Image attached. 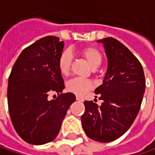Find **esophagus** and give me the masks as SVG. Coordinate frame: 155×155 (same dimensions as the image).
I'll return each mask as SVG.
<instances>
[{
	"label": "esophagus",
	"instance_id": "1",
	"mask_svg": "<svg viewBox=\"0 0 155 155\" xmlns=\"http://www.w3.org/2000/svg\"><path fill=\"white\" fill-rule=\"evenodd\" d=\"M76 100H77L78 101H84V99L82 97H81V96H76Z\"/></svg>",
	"mask_w": 155,
	"mask_h": 155
}]
</instances>
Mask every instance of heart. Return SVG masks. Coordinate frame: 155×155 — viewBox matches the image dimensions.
<instances>
[{
  "mask_svg": "<svg viewBox=\"0 0 155 155\" xmlns=\"http://www.w3.org/2000/svg\"><path fill=\"white\" fill-rule=\"evenodd\" d=\"M81 53L93 68H98L101 63L102 56L101 52L97 48L93 47H87L82 48L81 50ZM73 55L69 51H63L60 55L58 66L62 74H68L70 70ZM93 87L94 84L90 80L82 78H73L67 82V90L77 95H83L87 91L93 88Z\"/></svg>",
  "mask_w": 155,
  "mask_h": 155,
  "instance_id": "1",
  "label": "heart"
}]
</instances>
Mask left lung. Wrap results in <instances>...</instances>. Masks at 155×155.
<instances>
[{"instance_id":"8db88e82","label":"left lung","mask_w":155,"mask_h":155,"mask_svg":"<svg viewBox=\"0 0 155 155\" xmlns=\"http://www.w3.org/2000/svg\"><path fill=\"white\" fill-rule=\"evenodd\" d=\"M107 57L102 84L94 90L101 106L84 101L81 124L86 134L98 142H111L128 130L138 114L145 93L144 71L138 59L118 40H99Z\"/></svg>"}]
</instances>
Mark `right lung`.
<instances>
[{"instance_id":"right-lung-1","label":"right lung","mask_w":155,"mask_h":155,"mask_svg":"<svg viewBox=\"0 0 155 155\" xmlns=\"http://www.w3.org/2000/svg\"><path fill=\"white\" fill-rule=\"evenodd\" d=\"M64 41L46 36L26 48L17 58L8 78V104L13 126L19 136L32 145L54 140L70 105L75 101L65 88L58 61ZM56 92L58 97L49 100Z\"/></svg>"}]
</instances>
